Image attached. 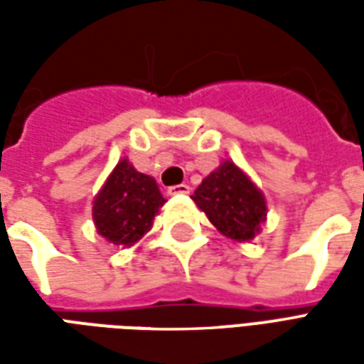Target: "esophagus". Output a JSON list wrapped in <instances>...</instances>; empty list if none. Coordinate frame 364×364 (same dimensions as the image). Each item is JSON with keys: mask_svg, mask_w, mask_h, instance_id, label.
Segmentation results:
<instances>
[{"mask_svg": "<svg viewBox=\"0 0 364 364\" xmlns=\"http://www.w3.org/2000/svg\"><path fill=\"white\" fill-rule=\"evenodd\" d=\"M167 193H169V195H189L191 187L189 185H185V183H181V185H173V187H169Z\"/></svg>", "mask_w": 364, "mask_h": 364, "instance_id": "1", "label": "esophagus"}]
</instances>
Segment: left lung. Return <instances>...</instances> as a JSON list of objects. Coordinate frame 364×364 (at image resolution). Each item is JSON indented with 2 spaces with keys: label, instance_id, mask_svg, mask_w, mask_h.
Here are the masks:
<instances>
[{
  "label": "left lung",
  "instance_id": "obj_1",
  "mask_svg": "<svg viewBox=\"0 0 364 364\" xmlns=\"http://www.w3.org/2000/svg\"><path fill=\"white\" fill-rule=\"evenodd\" d=\"M191 198L222 236L237 244L252 242L261 232V224L267 220L263 191L230 159H224L206 175Z\"/></svg>",
  "mask_w": 364,
  "mask_h": 364
}]
</instances>
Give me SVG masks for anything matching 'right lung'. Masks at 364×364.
Segmentation results:
<instances>
[{
	"mask_svg": "<svg viewBox=\"0 0 364 364\" xmlns=\"http://www.w3.org/2000/svg\"><path fill=\"white\" fill-rule=\"evenodd\" d=\"M164 203L156 179L122 158L93 198L97 234L117 247H130L150 232Z\"/></svg>",
	"mask_w": 364,
	"mask_h": 364,
	"instance_id": "add662e5",
	"label": "right lung"
}]
</instances>
